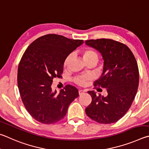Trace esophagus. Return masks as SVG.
Listing matches in <instances>:
<instances>
[{
  "instance_id": "esophagus-1",
  "label": "esophagus",
  "mask_w": 149,
  "mask_h": 149,
  "mask_svg": "<svg viewBox=\"0 0 149 149\" xmlns=\"http://www.w3.org/2000/svg\"><path fill=\"white\" fill-rule=\"evenodd\" d=\"M84 92H85L84 91L81 90H80L79 91V95H81L82 94H83V93H84Z\"/></svg>"
}]
</instances>
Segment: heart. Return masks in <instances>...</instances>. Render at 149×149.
<instances>
[{
    "instance_id": "1",
    "label": "heart",
    "mask_w": 149,
    "mask_h": 149,
    "mask_svg": "<svg viewBox=\"0 0 149 149\" xmlns=\"http://www.w3.org/2000/svg\"><path fill=\"white\" fill-rule=\"evenodd\" d=\"M82 55H83V58H84V60L90 59L92 58L98 59L97 54H96L94 51H93L92 49H86L83 51ZM70 57H71V55L69 54V56H67L66 58H65L64 61V63H63L65 68H66L67 67L68 63H69V62L70 59ZM89 79H90L89 76L79 77L76 78V79H74V82L79 86H83L85 84L86 80H88Z\"/></svg>"
}]
</instances>
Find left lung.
<instances>
[{"mask_svg":"<svg viewBox=\"0 0 149 149\" xmlns=\"http://www.w3.org/2000/svg\"><path fill=\"white\" fill-rule=\"evenodd\" d=\"M85 42L102 55V75L93 85L106 88L108 93L103 97L93 91L88 92L92 100L86 113L98 123H114L129 110L137 93L139 73L136 59L126 44L113 39H92Z\"/></svg>","mask_w":149,"mask_h":149,"instance_id":"8db88e82","label":"left lung"}]
</instances>
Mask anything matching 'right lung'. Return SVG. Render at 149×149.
Here are the masks:
<instances>
[{
	"label": "right lung",
	"instance_id": "obj_1",
	"mask_svg": "<svg viewBox=\"0 0 149 149\" xmlns=\"http://www.w3.org/2000/svg\"><path fill=\"white\" fill-rule=\"evenodd\" d=\"M84 42L56 34L36 39L25 51L18 65L17 86L28 113L36 121L54 124L66 115L68 107L79 96L74 86L67 85L53 92L55 78H61L67 56Z\"/></svg>",
	"mask_w": 149,
	"mask_h": 149
}]
</instances>
